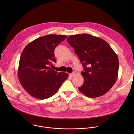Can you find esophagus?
<instances>
[{
  "label": "esophagus",
  "instance_id": "esophagus-1",
  "mask_svg": "<svg viewBox=\"0 0 134 134\" xmlns=\"http://www.w3.org/2000/svg\"><path fill=\"white\" fill-rule=\"evenodd\" d=\"M75 75V72H73V73H71V74H70V76L72 77L74 76Z\"/></svg>",
  "mask_w": 134,
  "mask_h": 134
}]
</instances>
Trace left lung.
<instances>
[{
  "label": "left lung",
  "instance_id": "left-lung-1",
  "mask_svg": "<svg viewBox=\"0 0 134 134\" xmlns=\"http://www.w3.org/2000/svg\"><path fill=\"white\" fill-rule=\"evenodd\" d=\"M67 41L84 68L81 73L84 82L78 88L80 92L90 98L108 92L118 78L119 66L117 55L111 46L103 39L87 34L70 36Z\"/></svg>",
  "mask_w": 134,
  "mask_h": 134
}]
</instances>
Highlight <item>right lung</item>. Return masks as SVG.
I'll return each instance as SVG.
<instances>
[{
    "mask_svg": "<svg viewBox=\"0 0 134 134\" xmlns=\"http://www.w3.org/2000/svg\"><path fill=\"white\" fill-rule=\"evenodd\" d=\"M67 37L48 35L29 43L19 59L18 77L23 88L32 97L44 99L54 96L69 74L52 70L49 65L56 62L54 50Z\"/></svg>",
    "mask_w": 134,
    "mask_h": 134,
    "instance_id": "1",
    "label": "right lung"
}]
</instances>
